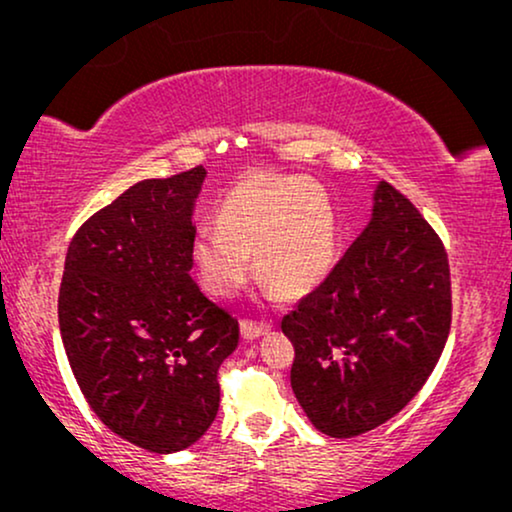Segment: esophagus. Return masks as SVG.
<instances>
[{"label": "esophagus", "instance_id": "34e87169", "mask_svg": "<svg viewBox=\"0 0 512 512\" xmlns=\"http://www.w3.org/2000/svg\"><path fill=\"white\" fill-rule=\"evenodd\" d=\"M240 328H242V338L247 342L261 338V335H265V333H270V324H256V321H249V319H244Z\"/></svg>", "mask_w": 512, "mask_h": 512}]
</instances>
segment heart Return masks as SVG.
Returning <instances> with one entry per match:
<instances>
[{
	"mask_svg": "<svg viewBox=\"0 0 512 512\" xmlns=\"http://www.w3.org/2000/svg\"><path fill=\"white\" fill-rule=\"evenodd\" d=\"M216 225L200 226L191 254L214 296H233L256 270L282 298H303L328 277L338 249V221L328 195L300 174L254 172L230 188Z\"/></svg>",
	"mask_w": 512,
	"mask_h": 512,
	"instance_id": "1",
	"label": "heart"
}]
</instances>
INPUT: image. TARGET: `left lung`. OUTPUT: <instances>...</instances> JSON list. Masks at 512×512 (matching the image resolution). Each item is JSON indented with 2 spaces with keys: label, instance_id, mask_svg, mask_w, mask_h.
Returning a JSON list of instances; mask_svg holds the SVG:
<instances>
[{
  "label": "left lung",
  "instance_id": "obj_1",
  "mask_svg": "<svg viewBox=\"0 0 512 512\" xmlns=\"http://www.w3.org/2000/svg\"><path fill=\"white\" fill-rule=\"evenodd\" d=\"M450 265L415 205L380 181L368 226L282 319L291 387L321 433L354 438L398 415L450 335Z\"/></svg>",
  "mask_w": 512,
  "mask_h": 512
}]
</instances>
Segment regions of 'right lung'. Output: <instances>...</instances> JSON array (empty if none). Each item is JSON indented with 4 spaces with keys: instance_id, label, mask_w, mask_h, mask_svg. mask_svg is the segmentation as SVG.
<instances>
[{
    "instance_id": "obj_1",
    "label": "right lung",
    "mask_w": 512,
    "mask_h": 512,
    "mask_svg": "<svg viewBox=\"0 0 512 512\" xmlns=\"http://www.w3.org/2000/svg\"><path fill=\"white\" fill-rule=\"evenodd\" d=\"M205 167L144 179L76 230L58 317L69 366L95 415L149 452L186 450L219 412L235 317L191 275Z\"/></svg>"
}]
</instances>
